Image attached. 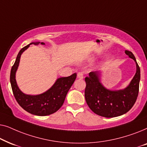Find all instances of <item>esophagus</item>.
I'll return each instance as SVG.
<instances>
[{
  "label": "esophagus",
  "instance_id": "esophagus-1",
  "mask_svg": "<svg viewBox=\"0 0 147 147\" xmlns=\"http://www.w3.org/2000/svg\"><path fill=\"white\" fill-rule=\"evenodd\" d=\"M77 77H78V78H79V79H83L84 78L83 74H82V72H78L77 74Z\"/></svg>",
  "mask_w": 147,
  "mask_h": 147
}]
</instances>
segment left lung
<instances>
[{
  "label": "left lung",
  "instance_id": "left-lung-1",
  "mask_svg": "<svg viewBox=\"0 0 147 147\" xmlns=\"http://www.w3.org/2000/svg\"><path fill=\"white\" fill-rule=\"evenodd\" d=\"M125 53L136 62V72L127 88L122 90H107L100 82V72L92 71L85 78L86 103L94 113L106 118L121 116L131 109L137 99L139 91L140 71L132 52Z\"/></svg>",
  "mask_w": 147,
  "mask_h": 147
}]
</instances>
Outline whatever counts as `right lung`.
<instances>
[{"instance_id":"right-lung-1","label":"right lung","mask_w":147,"mask_h":147,"mask_svg":"<svg viewBox=\"0 0 147 147\" xmlns=\"http://www.w3.org/2000/svg\"><path fill=\"white\" fill-rule=\"evenodd\" d=\"M39 43H31L20 50L15 63L11 68L10 82L13 95L18 104L24 110L34 115L47 116L57 112L61 107L68 91L75 81L77 74L75 73L68 77L59 78L49 90L39 95L31 96L23 94L18 88L15 80V74L19 66L20 57L22 53L31 44L38 45ZM41 44L44 45L45 43L42 42Z\"/></svg>"}]
</instances>
